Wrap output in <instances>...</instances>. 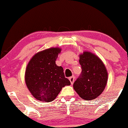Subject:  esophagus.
<instances>
[{"instance_id":"obj_1","label":"esophagus","mask_w":128,"mask_h":128,"mask_svg":"<svg viewBox=\"0 0 128 128\" xmlns=\"http://www.w3.org/2000/svg\"><path fill=\"white\" fill-rule=\"evenodd\" d=\"M69 80H70V83H71V84H73L74 82V80H75L74 76H72V77H69Z\"/></svg>"}]
</instances>
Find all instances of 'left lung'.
Here are the masks:
<instances>
[{
	"label": "left lung",
	"instance_id": "left-lung-1",
	"mask_svg": "<svg viewBox=\"0 0 128 128\" xmlns=\"http://www.w3.org/2000/svg\"><path fill=\"white\" fill-rule=\"evenodd\" d=\"M79 58L82 72L74 83L73 87L82 98L94 100L105 88L108 72L101 59L94 54L85 51Z\"/></svg>",
	"mask_w": 128,
	"mask_h": 128
}]
</instances>
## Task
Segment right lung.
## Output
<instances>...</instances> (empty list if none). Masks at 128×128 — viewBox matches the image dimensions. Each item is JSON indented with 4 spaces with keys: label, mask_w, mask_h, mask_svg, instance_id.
Wrapping results in <instances>:
<instances>
[{
    "label": "right lung",
    "mask_w": 128,
    "mask_h": 128,
    "mask_svg": "<svg viewBox=\"0 0 128 128\" xmlns=\"http://www.w3.org/2000/svg\"><path fill=\"white\" fill-rule=\"evenodd\" d=\"M61 50L51 48L40 51L32 57L25 71V82L28 90L36 100L50 102L54 100L62 87L70 85L61 66L56 60Z\"/></svg>",
    "instance_id": "1"
}]
</instances>
